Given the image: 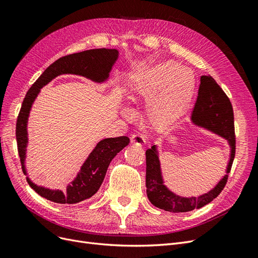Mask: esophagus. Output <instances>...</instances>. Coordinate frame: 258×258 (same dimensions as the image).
Masks as SVG:
<instances>
[{
	"instance_id": "esophagus-1",
	"label": "esophagus",
	"mask_w": 258,
	"mask_h": 258,
	"mask_svg": "<svg viewBox=\"0 0 258 258\" xmlns=\"http://www.w3.org/2000/svg\"><path fill=\"white\" fill-rule=\"evenodd\" d=\"M131 143L138 146H143L145 144V140L141 135L136 134L134 136H131Z\"/></svg>"
}]
</instances>
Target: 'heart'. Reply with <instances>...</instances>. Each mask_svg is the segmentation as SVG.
<instances>
[{"label": "heart", "instance_id": "1", "mask_svg": "<svg viewBox=\"0 0 258 258\" xmlns=\"http://www.w3.org/2000/svg\"><path fill=\"white\" fill-rule=\"evenodd\" d=\"M190 79H188V76ZM195 80L173 61L146 67L129 80V93L134 100H146L144 115L154 126H163L181 116L191 102ZM129 114V111H124Z\"/></svg>", "mask_w": 258, "mask_h": 258}]
</instances>
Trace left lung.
Returning a JSON list of instances; mask_svg holds the SVG:
<instances>
[{"label":"left lung","mask_w":258,"mask_h":258,"mask_svg":"<svg viewBox=\"0 0 258 258\" xmlns=\"http://www.w3.org/2000/svg\"><path fill=\"white\" fill-rule=\"evenodd\" d=\"M190 121L194 126L208 130L226 140L229 146V159L225 175L213 188L199 195L198 197H184L169 189L165 184L158 146L154 144L151 148H148L146 151L147 198L153 206L168 212H189L213 201L225 187L235 158L236 138L232 106L228 97L212 76H201L198 97L190 116Z\"/></svg>","instance_id":"1"}]
</instances>
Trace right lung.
Returning a JSON list of instances; mask_svg holds the SVG:
<instances>
[{
  "instance_id": "right-lung-1",
  "label": "right lung",
  "mask_w": 258,
  "mask_h": 258,
  "mask_svg": "<svg viewBox=\"0 0 258 258\" xmlns=\"http://www.w3.org/2000/svg\"><path fill=\"white\" fill-rule=\"evenodd\" d=\"M118 56L119 51L117 49L106 48L90 49L68 54L54 61L46 69L27 92L16 124L18 154L22 172L27 176L28 184L43 198L56 202V204L74 205L92 197L102 185L111 161L122 148L129 144L130 140L128 137L101 140L86 158L73 181L67 185L64 191L38 186L29 177L26 168L27 147L29 143L28 120L36 97L44 86L56 79L57 76L63 74L80 75L98 84L105 83L110 77L111 70L116 60L118 59Z\"/></svg>"
}]
</instances>
